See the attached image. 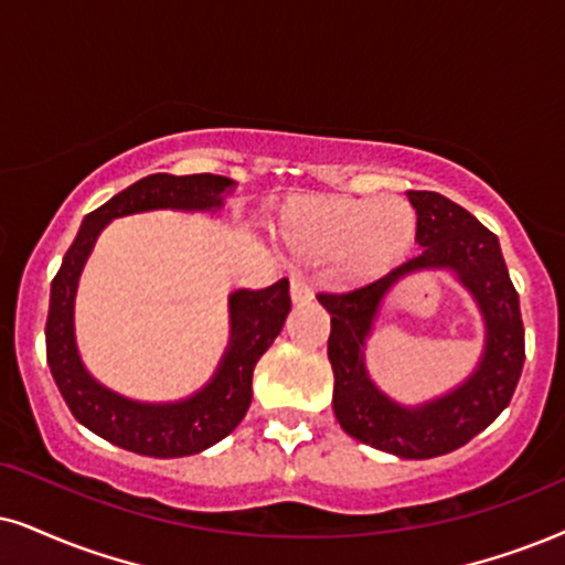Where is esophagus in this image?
I'll return each instance as SVG.
<instances>
[{
	"instance_id": "1",
	"label": "esophagus",
	"mask_w": 565,
	"mask_h": 565,
	"mask_svg": "<svg viewBox=\"0 0 565 565\" xmlns=\"http://www.w3.org/2000/svg\"><path fill=\"white\" fill-rule=\"evenodd\" d=\"M289 291H291V302H295V305H305V302H310V299H312L310 284H307L302 276H291Z\"/></svg>"
}]
</instances>
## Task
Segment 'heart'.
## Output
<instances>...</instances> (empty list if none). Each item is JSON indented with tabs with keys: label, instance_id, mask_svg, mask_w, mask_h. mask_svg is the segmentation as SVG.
I'll return each instance as SVG.
<instances>
[{
	"label": "heart",
	"instance_id": "heart-1",
	"mask_svg": "<svg viewBox=\"0 0 565 565\" xmlns=\"http://www.w3.org/2000/svg\"><path fill=\"white\" fill-rule=\"evenodd\" d=\"M417 213L396 195H320L291 203L278 234L297 255H335L347 284H373L402 263L417 239Z\"/></svg>",
	"mask_w": 565,
	"mask_h": 565
}]
</instances>
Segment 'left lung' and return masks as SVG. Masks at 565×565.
<instances>
[{"mask_svg": "<svg viewBox=\"0 0 565 565\" xmlns=\"http://www.w3.org/2000/svg\"><path fill=\"white\" fill-rule=\"evenodd\" d=\"M423 253L367 287L318 295L331 312L328 360L333 367V414L341 430L398 459L451 454L482 433L509 406L524 367V323L501 245L472 213L440 192L409 190ZM425 269H448L476 299L486 323L478 367L446 395L417 407L394 403L366 373V341L384 297Z\"/></svg>", "mask_w": 565, "mask_h": 565, "instance_id": "1", "label": "left lung"}]
</instances>
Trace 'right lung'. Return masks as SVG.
I'll return each instance as SVG.
<instances>
[{"label": "right lung", "mask_w": 565, "mask_h": 565, "mask_svg": "<svg viewBox=\"0 0 565 565\" xmlns=\"http://www.w3.org/2000/svg\"><path fill=\"white\" fill-rule=\"evenodd\" d=\"M234 184L237 182L230 177L218 174L142 177L83 218L81 232L54 276L46 318L49 367L77 423L114 446L153 459H180L226 438L249 409L255 365L281 333L291 310L287 278L268 289L232 291L226 352L211 381L180 402H135L106 388L83 365L75 341L77 281L109 221L148 211H218Z\"/></svg>", "instance_id": "add662e5"}]
</instances>
